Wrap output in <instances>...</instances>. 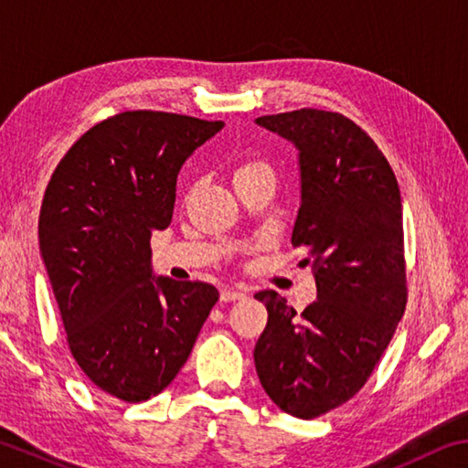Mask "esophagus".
I'll use <instances>...</instances> for the list:
<instances>
[{
	"label": "esophagus",
	"mask_w": 468,
	"mask_h": 468,
	"mask_svg": "<svg viewBox=\"0 0 468 468\" xmlns=\"http://www.w3.org/2000/svg\"><path fill=\"white\" fill-rule=\"evenodd\" d=\"M241 299H245V292L241 288H225V291H220V303H233Z\"/></svg>",
	"instance_id": "obj_1"
}]
</instances>
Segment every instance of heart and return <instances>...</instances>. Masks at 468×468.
<instances>
[{"mask_svg":"<svg viewBox=\"0 0 468 468\" xmlns=\"http://www.w3.org/2000/svg\"><path fill=\"white\" fill-rule=\"evenodd\" d=\"M258 165H263V164H248V165H243V167H239V169H248V167H258Z\"/></svg>","mask_w":468,"mask_h":468,"instance_id":"heart-1","label":"heart"}]
</instances>
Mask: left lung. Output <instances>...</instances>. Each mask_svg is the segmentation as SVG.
<instances>
[{
	"label": "left lung",
	"instance_id": "8db88e82",
	"mask_svg": "<svg viewBox=\"0 0 468 468\" xmlns=\"http://www.w3.org/2000/svg\"><path fill=\"white\" fill-rule=\"evenodd\" d=\"M299 151L301 207L292 245L307 250L317 301L301 315L274 291L253 360L280 410L313 420L358 393L407 301L397 177L367 133L337 112L303 108L256 118Z\"/></svg>",
	"mask_w": 468,
	"mask_h": 468
}]
</instances>
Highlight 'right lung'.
<instances>
[{
  "mask_svg": "<svg viewBox=\"0 0 468 468\" xmlns=\"http://www.w3.org/2000/svg\"><path fill=\"white\" fill-rule=\"evenodd\" d=\"M220 121L134 110L83 134L57 165L40 256L86 377L126 403L157 395L188 360L218 301L207 282L153 274L151 233L172 223L177 174Z\"/></svg>",
  "mask_w": 468,
  "mask_h": 468,
  "instance_id": "right-lung-1",
  "label": "right lung"
}]
</instances>
